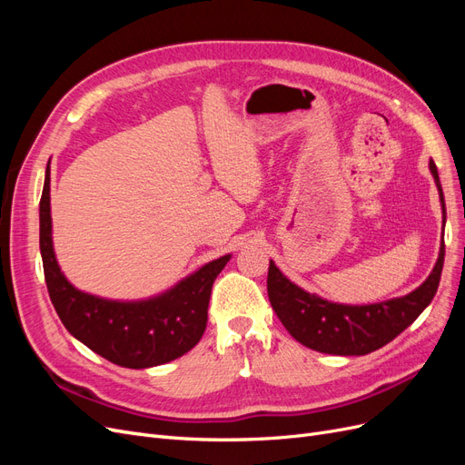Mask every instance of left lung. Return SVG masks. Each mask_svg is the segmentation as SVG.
Wrapping results in <instances>:
<instances>
[{"label": "left lung", "instance_id": "8db88e82", "mask_svg": "<svg viewBox=\"0 0 465 465\" xmlns=\"http://www.w3.org/2000/svg\"><path fill=\"white\" fill-rule=\"evenodd\" d=\"M439 186L442 213L444 193L434 161L429 163ZM444 265V242L439 260L427 281L400 299L376 304L349 306L328 302L297 287L270 262L267 294L279 320L299 343L328 355H367L391 341L425 311L440 283Z\"/></svg>", "mask_w": 465, "mask_h": 465}]
</instances>
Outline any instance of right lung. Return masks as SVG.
<instances>
[{"label":"right lung","instance_id":"obj_1","mask_svg":"<svg viewBox=\"0 0 465 465\" xmlns=\"http://www.w3.org/2000/svg\"><path fill=\"white\" fill-rule=\"evenodd\" d=\"M40 254L52 304L67 331L94 353L128 369L174 361L202 340L211 287L229 260L224 256L205 263L149 301L116 302L77 291L60 272L52 248L50 163L40 198Z\"/></svg>","mask_w":465,"mask_h":465}]
</instances>
